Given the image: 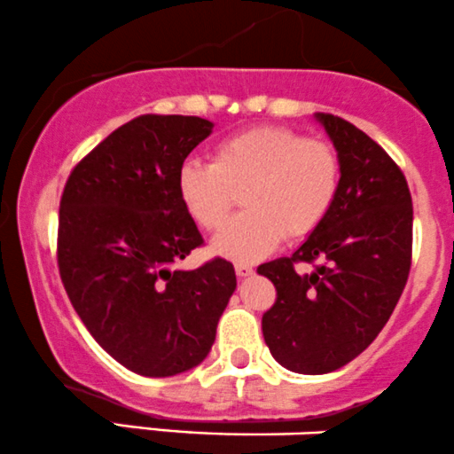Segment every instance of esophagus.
Here are the masks:
<instances>
[{
    "instance_id": "34e87169",
    "label": "esophagus",
    "mask_w": 454,
    "mask_h": 454,
    "mask_svg": "<svg viewBox=\"0 0 454 454\" xmlns=\"http://www.w3.org/2000/svg\"><path fill=\"white\" fill-rule=\"evenodd\" d=\"M236 274H238V278H248V276L254 274V270L247 263H236Z\"/></svg>"
}]
</instances>
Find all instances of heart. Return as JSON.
Here are the masks:
<instances>
[{
	"mask_svg": "<svg viewBox=\"0 0 454 454\" xmlns=\"http://www.w3.org/2000/svg\"><path fill=\"white\" fill-rule=\"evenodd\" d=\"M176 186L184 210L207 231L227 221L242 193L247 212L227 223L212 250L248 263L285 236L306 238L321 225L338 195L340 159L332 144L289 127H253L218 142L210 165L183 163Z\"/></svg>",
	"mask_w": 454,
	"mask_h": 454,
	"instance_id": "1",
	"label": "heart"
}]
</instances>
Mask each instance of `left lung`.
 Listing matches in <instances>:
<instances>
[{"label": "left lung", "mask_w": 454, "mask_h": 454, "mask_svg": "<svg viewBox=\"0 0 454 454\" xmlns=\"http://www.w3.org/2000/svg\"><path fill=\"white\" fill-rule=\"evenodd\" d=\"M314 119L338 151V195L291 257L257 270L276 286V303L261 321L265 344L297 374H327L364 353L395 310L412 261L406 176L353 122L325 112ZM300 260L322 265L297 275Z\"/></svg>", "instance_id": "left-lung-1"}]
</instances>
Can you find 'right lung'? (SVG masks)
<instances>
[{
  "label": "right lung",
  "mask_w": 454,
  "mask_h": 454,
  "mask_svg": "<svg viewBox=\"0 0 454 454\" xmlns=\"http://www.w3.org/2000/svg\"><path fill=\"white\" fill-rule=\"evenodd\" d=\"M212 127L200 116H137L98 144L63 189L57 261L69 301L101 348L140 376L200 365L236 291L225 259L174 268L204 244L176 178Z\"/></svg>",
  "instance_id": "right-lung-1"
}]
</instances>
